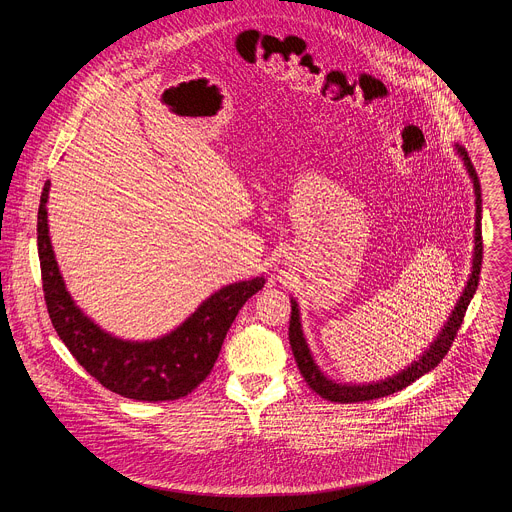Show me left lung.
<instances>
[{
    "label": "left lung",
    "mask_w": 512,
    "mask_h": 512,
    "mask_svg": "<svg viewBox=\"0 0 512 512\" xmlns=\"http://www.w3.org/2000/svg\"><path fill=\"white\" fill-rule=\"evenodd\" d=\"M456 154L462 158L464 168L472 180L474 186V204H476V223H474V251H472V269L468 275V281L462 289V294L452 310V314L448 316L446 324L442 326V330L437 332V336L431 340V344L419 354L417 360H413L409 367H405L403 371L395 373L393 377L381 379V381H373V383H340L336 379H332L330 375H326L320 364L316 362L310 344L306 340L304 328H302V314H300V304L296 298H291V320H289V344H291V352L296 356L298 369L302 373V377L306 379V383L324 399L334 401V403H358V401H371V399H379L385 395H393L405 387H409L413 381H417L419 377H423L425 373L433 371L440 360L448 354L454 336L458 334V328L462 326L464 314L468 310L470 300L476 294L478 287V279H480V267H482V194H480V182L476 176V170L466 154L464 148L456 145Z\"/></svg>",
    "instance_id": "obj_1"
}]
</instances>
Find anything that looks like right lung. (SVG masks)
<instances>
[{"label": "right lung", "instance_id": "obj_1", "mask_svg": "<svg viewBox=\"0 0 512 512\" xmlns=\"http://www.w3.org/2000/svg\"><path fill=\"white\" fill-rule=\"evenodd\" d=\"M44 184L38 208V255L44 300L54 330L81 367L109 391L135 401H174L192 393L212 371L225 336L265 277L229 283L210 294L182 324L152 340H125L103 330L72 300L48 227Z\"/></svg>", "mask_w": 512, "mask_h": 512}]
</instances>
